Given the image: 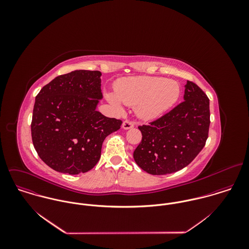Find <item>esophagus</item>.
Wrapping results in <instances>:
<instances>
[{"label":"esophagus","instance_id":"1","mask_svg":"<svg viewBox=\"0 0 249 249\" xmlns=\"http://www.w3.org/2000/svg\"><path fill=\"white\" fill-rule=\"evenodd\" d=\"M123 128L124 129H130V128H132V127H134V123L133 122H130V121H128V120H126V121H124V123H123Z\"/></svg>","mask_w":249,"mask_h":249}]
</instances>
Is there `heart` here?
I'll use <instances>...</instances> for the list:
<instances>
[{
  "mask_svg": "<svg viewBox=\"0 0 249 249\" xmlns=\"http://www.w3.org/2000/svg\"><path fill=\"white\" fill-rule=\"evenodd\" d=\"M115 93H107V101L121 110V102L137 107V113L145 120L162 116L178 102L180 86L174 80L157 76H135L121 79L115 84Z\"/></svg>",
  "mask_w": 249,
  "mask_h": 249,
  "instance_id": "b5f03b06",
  "label": "heart"
}]
</instances>
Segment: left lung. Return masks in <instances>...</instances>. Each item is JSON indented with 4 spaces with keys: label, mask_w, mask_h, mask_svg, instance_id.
Segmentation results:
<instances>
[{
    "label": "left lung",
    "mask_w": 249,
    "mask_h": 249,
    "mask_svg": "<svg viewBox=\"0 0 249 249\" xmlns=\"http://www.w3.org/2000/svg\"><path fill=\"white\" fill-rule=\"evenodd\" d=\"M210 126L209 99L194 82L185 85L184 102L138 128L142 141L133 152L136 164L153 176L176 173L204 147Z\"/></svg>",
    "instance_id": "left-lung-1"
}]
</instances>
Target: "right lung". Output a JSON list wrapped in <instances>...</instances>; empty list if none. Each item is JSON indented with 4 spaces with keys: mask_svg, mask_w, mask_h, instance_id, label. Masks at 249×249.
<instances>
[{
    "mask_svg": "<svg viewBox=\"0 0 249 249\" xmlns=\"http://www.w3.org/2000/svg\"><path fill=\"white\" fill-rule=\"evenodd\" d=\"M100 71L75 70L45 85L36 96L32 138L36 152L53 170L78 175L92 170L102 145L122 121L97 111L103 99Z\"/></svg>",
    "mask_w": 249,
    "mask_h": 249,
    "instance_id": "right-lung-1",
    "label": "right lung"
}]
</instances>
